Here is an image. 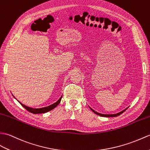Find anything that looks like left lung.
Wrapping results in <instances>:
<instances>
[{"instance_id":"1","label":"left lung","mask_w":150,"mask_h":150,"mask_svg":"<svg viewBox=\"0 0 150 150\" xmlns=\"http://www.w3.org/2000/svg\"><path fill=\"white\" fill-rule=\"evenodd\" d=\"M90 109H91V110L93 111V112L94 113L97 114V115H99V116H103V117H116V116H120V115L122 113H123V112H125V111L128 109V107L127 108V109H125V110L121 111V112H119V113H117V114H100V113H98V112H96V111H95L93 109H92L91 107H90Z\"/></svg>"}]
</instances>
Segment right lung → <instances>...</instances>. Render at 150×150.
I'll return each instance as SVG.
<instances>
[{"instance_id":"1","label":"right lung","mask_w":150,"mask_h":150,"mask_svg":"<svg viewBox=\"0 0 150 150\" xmlns=\"http://www.w3.org/2000/svg\"><path fill=\"white\" fill-rule=\"evenodd\" d=\"M61 98H62V96L60 98H59V100H57V102L54 103V104H52V105L48 106V107L40 108V109H33V108H30V107H27L25 105H23V104H22V103H20V102H19V103L21 104V105L23 106L27 110L29 111V112L33 113V114H41V113H45V112H48V111H50L52 109H54V108L56 107L59 105V103L61 102Z\"/></svg>"}]
</instances>
